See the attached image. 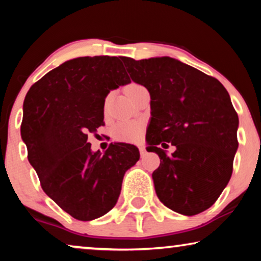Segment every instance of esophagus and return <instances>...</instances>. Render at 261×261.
I'll use <instances>...</instances> for the list:
<instances>
[{
  "mask_svg": "<svg viewBox=\"0 0 261 261\" xmlns=\"http://www.w3.org/2000/svg\"><path fill=\"white\" fill-rule=\"evenodd\" d=\"M139 151H140V154H141V156H144V155L146 154V148H145V146H144V145H140V146H139Z\"/></svg>",
  "mask_w": 261,
  "mask_h": 261,
  "instance_id": "1",
  "label": "esophagus"
}]
</instances>
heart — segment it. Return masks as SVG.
<instances>
[{"instance_id":"b5f03b06","label":"heart","mask_w":261,"mask_h":261,"mask_svg":"<svg viewBox=\"0 0 261 261\" xmlns=\"http://www.w3.org/2000/svg\"><path fill=\"white\" fill-rule=\"evenodd\" d=\"M140 88L138 84H129L126 88V92L130 96L137 89ZM117 138L124 141H137L141 137V126L137 122H122L116 128Z\"/></svg>"}]
</instances>
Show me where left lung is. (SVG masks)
Masks as SVG:
<instances>
[{
  "label": "left lung",
  "mask_w": 261,
  "mask_h": 261,
  "mask_svg": "<svg viewBox=\"0 0 261 261\" xmlns=\"http://www.w3.org/2000/svg\"><path fill=\"white\" fill-rule=\"evenodd\" d=\"M122 60L151 96L147 148L160 158L152 173L156 196L181 215L204 212L233 172L239 117L229 94L216 78L170 57ZM166 142L176 146L171 156L158 147Z\"/></svg>",
  "instance_id": "left-lung-1"
}]
</instances>
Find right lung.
<instances>
[{
    "label": "right lung",
    "mask_w": 261,
    "mask_h": 261,
    "mask_svg": "<svg viewBox=\"0 0 261 261\" xmlns=\"http://www.w3.org/2000/svg\"><path fill=\"white\" fill-rule=\"evenodd\" d=\"M130 83L117 57H80L32 85L23 102L21 138L42 190L64 212L91 221L112 210L123 176L140 158L134 145L92 152L88 135L105 119L110 90Z\"/></svg>",
    "instance_id": "add662e5"
}]
</instances>
